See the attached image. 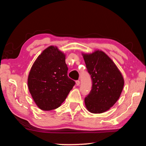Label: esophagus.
Here are the masks:
<instances>
[{
    "mask_svg": "<svg viewBox=\"0 0 146 146\" xmlns=\"http://www.w3.org/2000/svg\"><path fill=\"white\" fill-rule=\"evenodd\" d=\"M76 86L80 85V80H76Z\"/></svg>",
    "mask_w": 146,
    "mask_h": 146,
    "instance_id": "esophagus-1",
    "label": "esophagus"
}]
</instances>
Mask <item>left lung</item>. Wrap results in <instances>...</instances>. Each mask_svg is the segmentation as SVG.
<instances>
[{
  "label": "left lung",
  "mask_w": 146,
  "mask_h": 146,
  "mask_svg": "<svg viewBox=\"0 0 146 146\" xmlns=\"http://www.w3.org/2000/svg\"><path fill=\"white\" fill-rule=\"evenodd\" d=\"M82 55L92 80L91 90L84 99L86 107L92 113H104L120 97L124 85L122 75L111 59L102 51Z\"/></svg>",
  "instance_id": "left-lung-1"
}]
</instances>
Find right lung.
I'll use <instances>...</instances> for the list:
<instances>
[{"label":"right lung","mask_w":146,"mask_h":146,"mask_svg":"<svg viewBox=\"0 0 146 146\" xmlns=\"http://www.w3.org/2000/svg\"><path fill=\"white\" fill-rule=\"evenodd\" d=\"M66 55L51 46L42 51L29 71L28 86L34 102L42 110L60 107L75 82L68 76Z\"/></svg>","instance_id":"add662e5"}]
</instances>
